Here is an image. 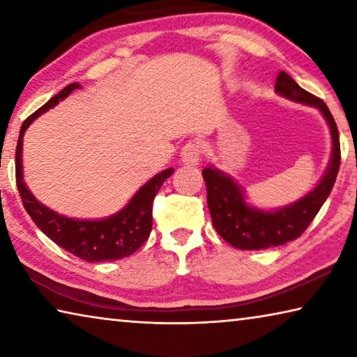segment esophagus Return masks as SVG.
Here are the masks:
<instances>
[{
	"label": "esophagus",
	"mask_w": 357,
	"mask_h": 357,
	"mask_svg": "<svg viewBox=\"0 0 357 357\" xmlns=\"http://www.w3.org/2000/svg\"><path fill=\"white\" fill-rule=\"evenodd\" d=\"M202 160V149L200 144L197 142H189L187 144H184L183 151H181V162L184 165H198V162Z\"/></svg>",
	"instance_id": "1"
}]
</instances>
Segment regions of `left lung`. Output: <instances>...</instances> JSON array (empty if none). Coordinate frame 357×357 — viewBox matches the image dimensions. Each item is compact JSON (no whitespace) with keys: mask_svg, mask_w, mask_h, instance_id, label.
Masks as SVG:
<instances>
[{"mask_svg":"<svg viewBox=\"0 0 357 357\" xmlns=\"http://www.w3.org/2000/svg\"><path fill=\"white\" fill-rule=\"evenodd\" d=\"M275 93L288 100L317 108L329 126L332 138V151L326 172L318 184L285 206L274 209H261L247 202L244 187L228 173L209 164L203 170V178L208 190V208L215 231L228 244L239 250H261L277 247L298 239L334 187L338 167H340V142H338L337 124L328 105L302 89L285 70L277 75Z\"/></svg>","mask_w":357,"mask_h":357,"instance_id":"8db88e82","label":"left lung"}]
</instances>
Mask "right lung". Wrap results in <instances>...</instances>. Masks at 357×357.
<instances>
[{
	"instance_id": "add662e5",
	"label": "right lung",
	"mask_w": 357,
	"mask_h": 357,
	"mask_svg": "<svg viewBox=\"0 0 357 357\" xmlns=\"http://www.w3.org/2000/svg\"><path fill=\"white\" fill-rule=\"evenodd\" d=\"M80 83H70L56 96L25 119L15 149V178L23 206L42 233L53 243L88 263L114 261L137 252L149 238L153 228V202L160 185L172 176L174 168L154 174L138 189L128 204L104 219H74L42 204L23 179V135L36 118L56 107L68 96L80 89Z\"/></svg>"
}]
</instances>
